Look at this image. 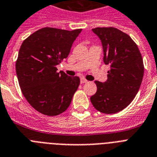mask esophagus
Wrapping results in <instances>:
<instances>
[{
  "mask_svg": "<svg viewBox=\"0 0 157 157\" xmlns=\"http://www.w3.org/2000/svg\"><path fill=\"white\" fill-rule=\"evenodd\" d=\"M88 82L87 80H85V78H81V84H85V83Z\"/></svg>",
  "mask_w": 157,
  "mask_h": 157,
  "instance_id": "1",
  "label": "esophagus"
}]
</instances>
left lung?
Returning <instances> with one entry per match:
<instances>
[{
	"label": "left lung",
	"mask_w": 157,
	"mask_h": 157,
	"mask_svg": "<svg viewBox=\"0 0 157 157\" xmlns=\"http://www.w3.org/2000/svg\"><path fill=\"white\" fill-rule=\"evenodd\" d=\"M92 30L101 42L103 61L110 70L106 81H95L98 90L90 100L98 111L115 114L127 107L140 90L144 72L143 59L136 43L123 31L114 27Z\"/></svg>",
	"instance_id": "left-lung-1"
}]
</instances>
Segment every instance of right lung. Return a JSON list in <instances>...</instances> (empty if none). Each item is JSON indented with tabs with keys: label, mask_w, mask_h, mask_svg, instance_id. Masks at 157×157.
I'll return each mask as SVG.
<instances>
[{
	"label": "right lung",
	"mask_w": 157,
	"mask_h": 157,
	"mask_svg": "<svg viewBox=\"0 0 157 157\" xmlns=\"http://www.w3.org/2000/svg\"><path fill=\"white\" fill-rule=\"evenodd\" d=\"M81 30L45 27L21 44L16 62L19 85L28 102L41 114L56 116L64 112L77 90L78 76L57 72L56 66L68 56Z\"/></svg>",
	"instance_id": "obj_1"
}]
</instances>
